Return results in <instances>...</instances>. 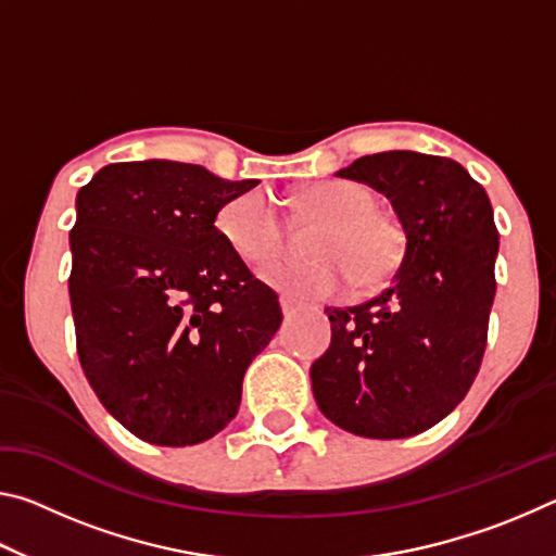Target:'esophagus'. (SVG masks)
I'll list each match as a JSON object with an SVG mask.
<instances>
[{"mask_svg": "<svg viewBox=\"0 0 556 556\" xmlns=\"http://www.w3.org/2000/svg\"><path fill=\"white\" fill-rule=\"evenodd\" d=\"M279 304H281V314H285V318H287V321H291V318H294V316H296V306H294V304H291V301H289V299H285V296H281V299H279Z\"/></svg>", "mask_w": 556, "mask_h": 556, "instance_id": "obj_1", "label": "esophagus"}]
</instances>
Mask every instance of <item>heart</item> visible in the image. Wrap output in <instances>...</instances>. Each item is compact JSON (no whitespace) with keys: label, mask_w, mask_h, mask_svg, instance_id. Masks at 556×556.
Instances as JSON below:
<instances>
[{"label":"heart","mask_w":556,"mask_h":556,"mask_svg":"<svg viewBox=\"0 0 556 556\" xmlns=\"http://www.w3.org/2000/svg\"><path fill=\"white\" fill-rule=\"evenodd\" d=\"M365 184L331 178L301 188L299 205L324 215L312 240L314 257L275 260L260 269L265 285L296 301L333 299L357 281L380 287L397 275L407 257V230L392 211L378 208ZM220 238L248 265L275 257L285 242V225L267 191L235 195L218 211Z\"/></svg>","instance_id":"obj_1"}]
</instances>
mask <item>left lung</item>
<instances>
[{
    "mask_svg": "<svg viewBox=\"0 0 556 556\" xmlns=\"http://www.w3.org/2000/svg\"><path fill=\"white\" fill-rule=\"evenodd\" d=\"M336 176L388 195L409 242L382 294L326 308L331 348L312 365L314 397L355 437L421 434L454 412L481 370L495 296L493 205L446 156L380 152Z\"/></svg>",
    "mask_w": 556,
    "mask_h": 556,
    "instance_id": "left-lung-1",
    "label": "left lung"
}]
</instances>
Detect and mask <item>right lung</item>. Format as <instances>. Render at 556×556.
Returning <instances> with one entry per match:
<instances>
[{"instance_id": "1", "label": "right lung", "mask_w": 556, "mask_h": 556, "mask_svg": "<svg viewBox=\"0 0 556 556\" xmlns=\"http://www.w3.org/2000/svg\"><path fill=\"white\" fill-rule=\"evenodd\" d=\"M257 184L149 159L100 168L78 191L68 291L80 368L147 444L193 446L228 427L244 370L281 324L275 291L215 228Z\"/></svg>"}]
</instances>
